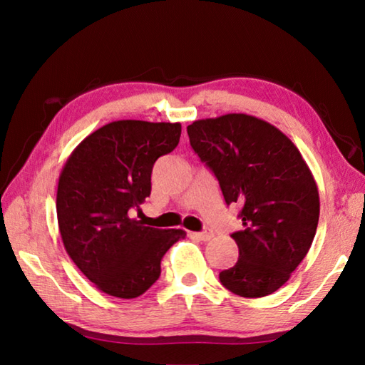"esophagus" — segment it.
Instances as JSON below:
<instances>
[{
  "instance_id": "1",
  "label": "esophagus",
  "mask_w": 365,
  "mask_h": 365,
  "mask_svg": "<svg viewBox=\"0 0 365 365\" xmlns=\"http://www.w3.org/2000/svg\"><path fill=\"white\" fill-rule=\"evenodd\" d=\"M190 237L197 238V240H200V242H209V240H211L214 235H212V232L205 230V232H191Z\"/></svg>"
}]
</instances>
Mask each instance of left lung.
<instances>
[{
    "instance_id": "8db88e82",
    "label": "left lung",
    "mask_w": 365,
    "mask_h": 365,
    "mask_svg": "<svg viewBox=\"0 0 365 365\" xmlns=\"http://www.w3.org/2000/svg\"><path fill=\"white\" fill-rule=\"evenodd\" d=\"M190 145L217 178L227 206L242 205L233 232L238 261L219 280L243 298H262L288 282L311 248L319 191L307 164L279 128L246 114L196 120Z\"/></svg>"
}]
</instances>
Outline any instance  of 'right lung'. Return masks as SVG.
Wrapping results in <instances>:
<instances>
[{"label":"right lung","mask_w":365,"mask_h":365,"mask_svg":"<svg viewBox=\"0 0 365 365\" xmlns=\"http://www.w3.org/2000/svg\"><path fill=\"white\" fill-rule=\"evenodd\" d=\"M182 125L117 120L98 128L67 159L56 211L67 255L96 288L115 298L143 294L160 275V259L187 237L132 219L151 195L156 160L174 151Z\"/></svg>","instance_id":"right-lung-1"}]
</instances>
